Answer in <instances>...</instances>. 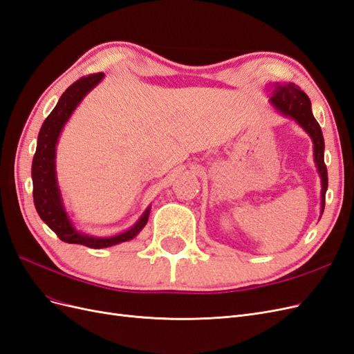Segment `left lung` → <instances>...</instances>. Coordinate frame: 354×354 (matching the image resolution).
Wrapping results in <instances>:
<instances>
[{
    "label": "left lung",
    "mask_w": 354,
    "mask_h": 354,
    "mask_svg": "<svg viewBox=\"0 0 354 354\" xmlns=\"http://www.w3.org/2000/svg\"><path fill=\"white\" fill-rule=\"evenodd\" d=\"M274 108L286 116H291L310 134L315 145V162L317 165L320 178H322V212L325 208V194L328 189V169L324 160L325 142L320 125L315 120L312 112V103L308 95L294 82L274 85L270 97Z\"/></svg>",
    "instance_id": "obj_1"
}]
</instances>
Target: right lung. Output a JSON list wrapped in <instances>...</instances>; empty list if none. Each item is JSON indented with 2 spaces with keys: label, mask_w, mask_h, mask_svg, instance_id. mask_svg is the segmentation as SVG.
<instances>
[{
  "label": "right lung",
  "mask_w": 354,
  "mask_h": 354,
  "mask_svg": "<svg viewBox=\"0 0 354 354\" xmlns=\"http://www.w3.org/2000/svg\"><path fill=\"white\" fill-rule=\"evenodd\" d=\"M102 78V72L91 73L69 85L66 91L62 94L56 108L51 111V113L46 118L44 124L41 127L38 134L37 152L34 155V160H32V183H34L32 194H34V203L41 220L57 234L60 241L66 243L84 245L94 250L106 248V246H112L133 239L146 226L149 212H151V208H147L140 220L130 230L116 234V236L93 238L75 230L68 218V214L63 209L55 171L57 138L63 125L69 120V116L73 109L77 108V104L82 100L85 94L100 82Z\"/></svg>",
  "instance_id": "obj_1"
}]
</instances>
